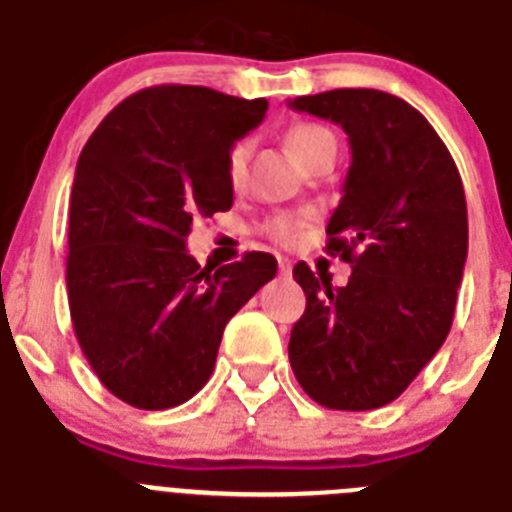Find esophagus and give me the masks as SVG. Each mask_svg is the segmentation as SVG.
Wrapping results in <instances>:
<instances>
[{
  "instance_id": "obj_1",
  "label": "esophagus",
  "mask_w": 512,
  "mask_h": 512,
  "mask_svg": "<svg viewBox=\"0 0 512 512\" xmlns=\"http://www.w3.org/2000/svg\"><path fill=\"white\" fill-rule=\"evenodd\" d=\"M293 268V262L288 260V257H278V270H281V275H288Z\"/></svg>"
}]
</instances>
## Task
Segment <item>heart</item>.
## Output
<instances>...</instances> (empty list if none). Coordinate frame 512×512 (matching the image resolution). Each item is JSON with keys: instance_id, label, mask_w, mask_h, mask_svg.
Masks as SVG:
<instances>
[{"instance_id": "obj_1", "label": "heart", "mask_w": 512, "mask_h": 512, "mask_svg": "<svg viewBox=\"0 0 512 512\" xmlns=\"http://www.w3.org/2000/svg\"><path fill=\"white\" fill-rule=\"evenodd\" d=\"M286 144L293 157L299 159L301 164H306L319 149H324L327 144H335V136L324 126H317V123H296V126L286 131ZM247 157H250V144L247 141H237V144L231 146L229 159H226V175H229L231 185H239L244 180ZM299 229L301 219H293V216H275L268 224L270 237L281 239V242L291 239Z\"/></svg>"}]
</instances>
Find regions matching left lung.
<instances>
[{
	"mask_svg": "<svg viewBox=\"0 0 512 512\" xmlns=\"http://www.w3.org/2000/svg\"><path fill=\"white\" fill-rule=\"evenodd\" d=\"M348 133L350 167L327 224V252L350 262L348 286L293 268L304 317L288 361L330 410L394 402L446 342L469 250L459 170L412 105L379 90H332L288 102Z\"/></svg>",
	"mask_w": 512,
	"mask_h": 512,
	"instance_id": "8db88e82",
	"label": "left lung"
}]
</instances>
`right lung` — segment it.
I'll return each mask as SVG.
<instances>
[{
	"mask_svg": "<svg viewBox=\"0 0 512 512\" xmlns=\"http://www.w3.org/2000/svg\"><path fill=\"white\" fill-rule=\"evenodd\" d=\"M268 100L162 84L126 100L79 154L66 288L97 379L139 410H170L206 386L224 327L275 278L268 252L216 273L185 250L193 221L229 211L226 159Z\"/></svg>",
	"mask_w": 512,
	"mask_h": 512,
	"instance_id": "add662e5",
	"label": "right lung"
}]
</instances>
